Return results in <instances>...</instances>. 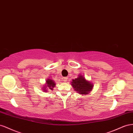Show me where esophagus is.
Here are the masks:
<instances>
[{
  "label": "esophagus",
  "mask_w": 133,
  "mask_h": 133,
  "mask_svg": "<svg viewBox=\"0 0 133 133\" xmlns=\"http://www.w3.org/2000/svg\"><path fill=\"white\" fill-rule=\"evenodd\" d=\"M63 79V81H64V82H66V81H67V79H68V78H67V77H64Z\"/></svg>",
  "instance_id": "esophagus-1"
}]
</instances>
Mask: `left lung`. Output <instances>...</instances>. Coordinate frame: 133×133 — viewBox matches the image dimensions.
Segmentation results:
<instances>
[{"label": "left lung", "instance_id": "8db88e82", "mask_svg": "<svg viewBox=\"0 0 133 133\" xmlns=\"http://www.w3.org/2000/svg\"><path fill=\"white\" fill-rule=\"evenodd\" d=\"M75 91L81 95H87L92 90L94 85L91 82L86 80L85 78L81 75H79L77 78L72 79L71 82Z\"/></svg>", "mask_w": 133, "mask_h": 133}]
</instances>
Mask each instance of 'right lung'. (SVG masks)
Segmentation results:
<instances>
[{
  "label": "right lung",
  "mask_w": 133,
  "mask_h": 133,
  "mask_svg": "<svg viewBox=\"0 0 133 133\" xmlns=\"http://www.w3.org/2000/svg\"><path fill=\"white\" fill-rule=\"evenodd\" d=\"M56 85V83L55 82V81L53 80V79H51V78H48L46 80V84L44 86L43 89V90L45 92H47L48 89H50V90H53Z\"/></svg>",
  "instance_id": "1"
}]
</instances>
